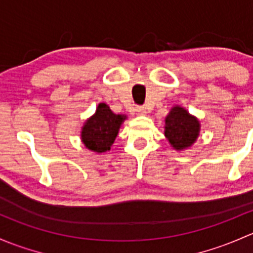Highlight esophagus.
Returning <instances> with one entry per match:
<instances>
[{
  "mask_svg": "<svg viewBox=\"0 0 253 253\" xmlns=\"http://www.w3.org/2000/svg\"><path fill=\"white\" fill-rule=\"evenodd\" d=\"M135 112H136L137 114H146V108L142 107V106H136Z\"/></svg>",
  "mask_w": 253,
  "mask_h": 253,
  "instance_id": "1",
  "label": "esophagus"
}]
</instances>
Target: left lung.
Returning a JSON list of instances; mask_svg holds the SVG:
<instances>
[{
	"label": "left lung",
	"mask_w": 253,
	"mask_h": 253,
	"mask_svg": "<svg viewBox=\"0 0 253 253\" xmlns=\"http://www.w3.org/2000/svg\"><path fill=\"white\" fill-rule=\"evenodd\" d=\"M165 135L175 150H184L195 142L199 136L200 123L190 116L186 109L174 107L166 118Z\"/></svg>",
	"instance_id": "8db88e82"
}]
</instances>
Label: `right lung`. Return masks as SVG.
I'll return each mask as SVG.
<instances>
[{"mask_svg": "<svg viewBox=\"0 0 253 253\" xmlns=\"http://www.w3.org/2000/svg\"><path fill=\"white\" fill-rule=\"evenodd\" d=\"M124 116L114 114L106 103H100L96 113L85 123L82 140L88 150L102 153L111 148L118 135Z\"/></svg>", "mask_w": 253, "mask_h": 253, "instance_id": "obj_1", "label": "right lung"}]
</instances>
